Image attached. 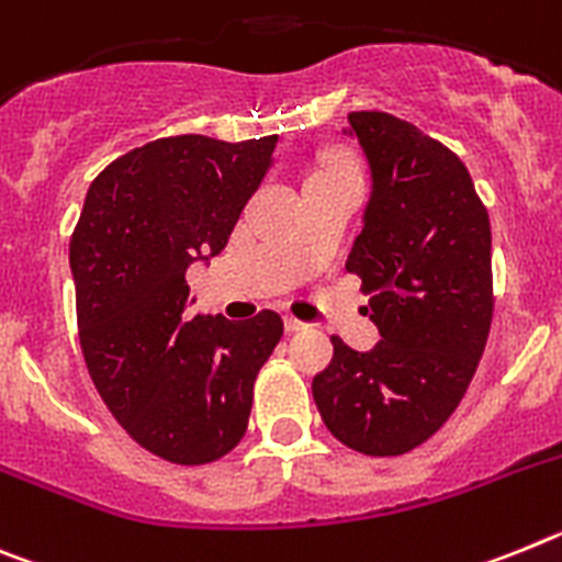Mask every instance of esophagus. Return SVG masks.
I'll use <instances>...</instances> for the list:
<instances>
[{
	"label": "esophagus",
	"instance_id": "esophagus-1",
	"mask_svg": "<svg viewBox=\"0 0 562 562\" xmlns=\"http://www.w3.org/2000/svg\"><path fill=\"white\" fill-rule=\"evenodd\" d=\"M285 330L288 334H300V330H308V325L296 316H285Z\"/></svg>",
	"mask_w": 562,
	"mask_h": 562
}]
</instances>
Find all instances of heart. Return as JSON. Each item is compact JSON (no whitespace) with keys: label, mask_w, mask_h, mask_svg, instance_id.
<instances>
[{"label":"heart","mask_w":562,"mask_h":562,"mask_svg":"<svg viewBox=\"0 0 562 562\" xmlns=\"http://www.w3.org/2000/svg\"><path fill=\"white\" fill-rule=\"evenodd\" d=\"M319 172H350V166L345 164V160H330L325 169H319Z\"/></svg>","instance_id":"obj_1"}]
</instances>
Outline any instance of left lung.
I'll list each match as a JSON object with an SVG mask.
<instances>
[{
    "label": "left lung",
    "mask_w": 562,
    "mask_h": 562,
    "mask_svg": "<svg viewBox=\"0 0 562 562\" xmlns=\"http://www.w3.org/2000/svg\"><path fill=\"white\" fill-rule=\"evenodd\" d=\"M373 175L350 274L370 296L382 341L368 353L339 336L314 375V402L345 447L404 456L436 436L470 387L490 339L492 232L467 166L390 112L348 115Z\"/></svg>",
    "instance_id": "left-lung-1"
}]
</instances>
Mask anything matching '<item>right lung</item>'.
<instances>
[{
    "instance_id": "add662e5",
    "label": "right lung",
    "mask_w": 562,
    "mask_h": 562,
    "mask_svg": "<svg viewBox=\"0 0 562 562\" xmlns=\"http://www.w3.org/2000/svg\"><path fill=\"white\" fill-rule=\"evenodd\" d=\"M277 135H172L112 160L90 183L70 237L78 341L115 422L146 452L203 467L246 436L254 379L282 339L254 319L187 314V268L223 251Z\"/></svg>"
}]
</instances>
